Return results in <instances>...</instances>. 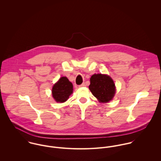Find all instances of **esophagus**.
<instances>
[{
	"label": "esophagus",
	"instance_id": "esophagus-1",
	"mask_svg": "<svg viewBox=\"0 0 161 161\" xmlns=\"http://www.w3.org/2000/svg\"><path fill=\"white\" fill-rule=\"evenodd\" d=\"M85 86H86L85 83H82L81 85L79 86V87H85Z\"/></svg>",
	"mask_w": 161,
	"mask_h": 161
}]
</instances>
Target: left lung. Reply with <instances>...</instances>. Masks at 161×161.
<instances>
[{
	"label": "left lung",
	"instance_id": "left-lung-1",
	"mask_svg": "<svg viewBox=\"0 0 161 161\" xmlns=\"http://www.w3.org/2000/svg\"><path fill=\"white\" fill-rule=\"evenodd\" d=\"M90 80L91 84L89 88L100 102L107 103L112 100L116 89L115 83L109 75L95 74L91 76Z\"/></svg>",
	"mask_w": 161,
	"mask_h": 161
}]
</instances>
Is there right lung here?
Listing matches in <instances>:
<instances>
[{
	"instance_id": "1",
	"label": "right lung",
	"mask_w": 161,
	"mask_h": 161,
	"mask_svg": "<svg viewBox=\"0 0 161 161\" xmlns=\"http://www.w3.org/2000/svg\"><path fill=\"white\" fill-rule=\"evenodd\" d=\"M72 92V84L66 77H62L53 86L52 95L56 102L63 103L68 100Z\"/></svg>"
}]
</instances>
